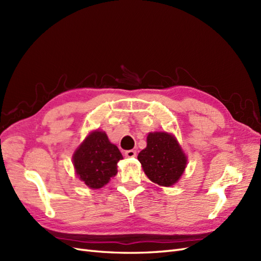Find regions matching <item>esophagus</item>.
Returning a JSON list of instances; mask_svg holds the SVG:
<instances>
[{"instance_id":"obj_1","label":"esophagus","mask_w":261,"mask_h":261,"mask_svg":"<svg viewBox=\"0 0 261 261\" xmlns=\"http://www.w3.org/2000/svg\"><path fill=\"white\" fill-rule=\"evenodd\" d=\"M136 151L135 150H127V151H125V156L126 158H135L136 156Z\"/></svg>"}]
</instances>
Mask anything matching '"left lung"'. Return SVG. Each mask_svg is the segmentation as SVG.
<instances>
[{
  "label": "left lung",
  "mask_w": 261,
  "mask_h": 261,
  "mask_svg": "<svg viewBox=\"0 0 261 261\" xmlns=\"http://www.w3.org/2000/svg\"><path fill=\"white\" fill-rule=\"evenodd\" d=\"M145 174L153 183L169 187L183 174L187 156L176 138L165 132L149 133L147 147L138 154Z\"/></svg>",
  "instance_id": "left-lung-1"
}]
</instances>
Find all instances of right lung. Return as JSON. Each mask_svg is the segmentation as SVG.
<instances>
[{"label": "right lung", "mask_w": 261, "mask_h": 261, "mask_svg": "<svg viewBox=\"0 0 261 261\" xmlns=\"http://www.w3.org/2000/svg\"><path fill=\"white\" fill-rule=\"evenodd\" d=\"M122 159L118 148L100 130L91 132L73 154L77 176L92 189L107 185L116 175L117 162Z\"/></svg>", "instance_id": "obj_1"}]
</instances>
